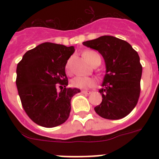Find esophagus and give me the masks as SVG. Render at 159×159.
Returning a JSON list of instances; mask_svg holds the SVG:
<instances>
[{
    "label": "esophagus",
    "instance_id": "34e87169",
    "mask_svg": "<svg viewBox=\"0 0 159 159\" xmlns=\"http://www.w3.org/2000/svg\"><path fill=\"white\" fill-rule=\"evenodd\" d=\"M81 92H82L83 94H87V95H89V94L92 93V92H91V91H87V90H83Z\"/></svg>",
    "mask_w": 159,
    "mask_h": 159
}]
</instances>
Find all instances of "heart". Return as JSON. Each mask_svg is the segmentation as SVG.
<instances>
[{"label": "heart", "mask_w": 159, "mask_h": 159, "mask_svg": "<svg viewBox=\"0 0 159 159\" xmlns=\"http://www.w3.org/2000/svg\"><path fill=\"white\" fill-rule=\"evenodd\" d=\"M84 58L88 60L89 64L92 66L96 64H100L101 57L99 54L94 51H88L84 54ZM72 58H70L67 60V64H66V69L67 72H70V65ZM71 85L74 88H88L91 87H93L95 84V80L94 79L90 78V77H84V76H76L71 80Z\"/></svg>", "instance_id": "1"}]
</instances>
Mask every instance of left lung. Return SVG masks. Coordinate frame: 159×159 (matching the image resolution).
Returning <instances> with one entry per match:
<instances>
[{
	"instance_id": "1",
	"label": "left lung",
	"mask_w": 159,
	"mask_h": 159,
	"mask_svg": "<svg viewBox=\"0 0 159 159\" xmlns=\"http://www.w3.org/2000/svg\"><path fill=\"white\" fill-rule=\"evenodd\" d=\"M84 46L99 52L103 57L106 74L102 88V102L95 107L99 116L120 119L135 107L140 95L143 67L137 52L125 40L102 36L83 42Z\"/></svg>"
}]
</instances>
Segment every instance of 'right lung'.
<instances>
[{
  "instance_id": "right-lung-1",
  "label": "right lung",
  "mask_w": 159,
  "mask_h": 159,
  "mask_svg": "<svg viewBox=\"0 0 159 159\" xmlns=\"http://www.w3.org/2000/svg\"><path fill=\"white\" fill-rule=\"evenodd\" d=\"M75 52L73 46L45 42L23 56L16 67V87L22 106L32 121L43 127H55L68 119L71 99L80 92L67 88V60ZM65 87L57 92L56 84Z\"/></svg>"
}]
</instances>
